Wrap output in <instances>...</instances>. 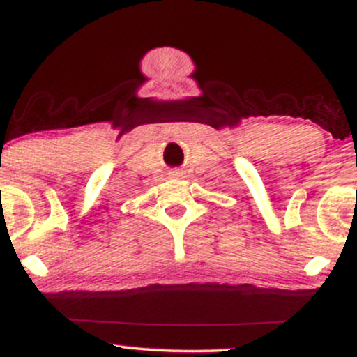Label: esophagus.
<instances>
[{
  "mask_svg": "<svg viewBox=\"0 0 357 357\" xmlns=\"http://www.w3.org/2000/svg\"><path fill=\"white\" fill-rule=\"evenodd\" d=\"M173 174H174V176H178V174H179V173H173Z\"/></svg>",
  "mask_w": 357,
  "mask_h": 357,
  "instance_id": "1",
  "label": "esophagus"
}]
</instances>
